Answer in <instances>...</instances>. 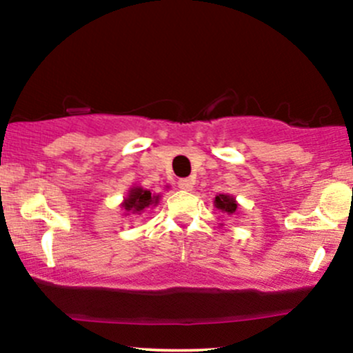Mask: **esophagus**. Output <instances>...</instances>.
<instances>
[{"instance_id": "esophagus-1", "label": "esophagus", "mask_w": 353, "mask_h": 353, "mask_svg": "<svg viewBox=\"0 0 353 353\" xmlns=\"http://www.w3.org/2000/svg\"><path fill=\"white\" fill-rule=\"evenodd\" d=\"M177 188L182 190H192L194 181L192 179H181L179 182H177Z\"/></svg>"}]
</instances>
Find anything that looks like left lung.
Wrapping results in <instances>:
<instances>
[{
  "mask_svg": "<svg viewBox=\"0 0 353 353\" xmlns=\"http://www.w3.org/2000/svg\"><path fill=\"white\" fill-rule=\"evenodd\" d=\"M214 208H216L219 212L234 216V214H237L239 204L236 197L230 196V194H217L216 199H214Z\"/></svg>",
  "mask_w": 353,
  "mask_h": 353,
  "instance_id": "8db88e82",
  "label": "left lung"
}]
</instances>
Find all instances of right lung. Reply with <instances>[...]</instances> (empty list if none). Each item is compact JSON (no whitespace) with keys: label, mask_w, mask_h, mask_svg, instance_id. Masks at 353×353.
<instances>
[{"label":"right lung","mask_w":353,"mask_h":353,"mask_svg":"<svg viewBox=\"0 0 353 353\" xmlns=\"http://www.w3.org/2000/svg\"><path fill=\"white\" fill-rule=\"evenodd\" d=\"M159 194H151V190L141 188V185H132L128 190V196L121 202L123 216H141L145 209L156 208L159 204Z\"/></svg>","instance_id":"obj_1"}]
</instances>
